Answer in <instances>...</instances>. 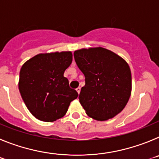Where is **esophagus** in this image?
I'll list each match as a JSON object with an SVG mask.
<instances>
[{
	"label": "esophagus",
	"mask_w": 159,
	"mask_h": 159,
	"mask_svg": "<svg viewBox=\"0 0 159 159\" xmlns=\"http://www.w3.org/2000/svg\"><path fill=\"white\" fill-rule=\"evenodd\" d=\"M76 92H78V94L80 93V88H76Z\"/></svg>",
	"instance_id": "34e87169"
}]
</instances>
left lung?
Returning <instances> with one entry per match:
<instances>
[{
	"instance_id": "8db88e82",
	"label": "left lung",
	"mask_w": 159,
	"mask_h": 159,
	"mask_svg": "<svg viewBox=\"0 0 159 159\" xmlns=\"http://www.w3.org/2000/svg\"><path fill=\"white\" fill-rule=\"evenodd\" d=\"M74 58L85 76L79 99L87 115L104 121L121 112L131 92V72L127 63L100 47L77 50Z\"/></svg>"
}]
</instances>
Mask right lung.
Returning a JSON list of instances; mask_svg holds the SVG:
<instances>
[{
	"label": "right lung",
	"instance_id": "add662e5",
	"mask_svg": "<svg viewBox=\"0 0 159 159\" xmlns=\"http://www.w3.org/2000/svg\"><path fill=\"white\" fill-rule=\"evenodd\" d=\"M72 61L71 52L39 54L22 66L19 91L29 111L43 122L62 118L78 97L69 87L64 71Z\"/></svg>",
	"mask_w": 159,
	"mask_h": 159
}]
</instances>
